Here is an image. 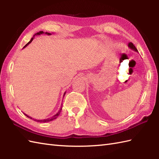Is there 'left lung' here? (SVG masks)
<instances>
[{
    "label": "left lung",
    "mask_w": 159,
    "mask_h": 159,
    "mask_svg": "<svg viewBox=\"0 0 159 159\" xmlns=\"http://www.w3.org/2000/svg\"><path fill=\"white\" fill-rule=\"evenodd\" d=\"M128 48H129L130 49H131V50H133L134 51H135V52H138V50H137V49L136 48V47L134 46V44L132 42H129L128 43Z\"/></svg>",
    "instance_id": "obj_1"
}]
</instances>
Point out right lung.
Returning a JSON list of instances; mask_svg holds the SVG:
<instances>
[{
	"label": "right lung",
	"instance_id": "obj_1",
	"mask_svg": "<svg viewBox=\"0 0 159 159\" xmlns=\"http://www.w3.org/2000/svg\"><path fill=\"white\" fill-rule=\"evenodd\" d=\"M43 33H44V32H43V31H39V32H38V33H37L36 34H35V35H41V34H43ZM45 34H46V35H52L51 33H47V32H46L45 33ZM34 35V36H35ZM34 36H33V38H31V39L30 40V41L26 43V44L24 46V48H25L26 46H27L30 43H31V42L33 41V38H34ZM66 92H65L64 93V94H63V96H65V94H66ZM61 109H62V106H61V109H60V110L58 111V112L57 113V114H55V116H53L52 117H49V118H47V119H44V120H36V119H33V118L31 117H29V116H27V115H26L25 113V116H26V117H28L29 118H30V119H32V120H33L34 121H38V122H48V121H52L53 120H55L56 118H57V117H58L59 116V114H60V113H61Z\"/></svg>",
	"mask_w": 159,
	"mask_h": 159
}]
</instances>
